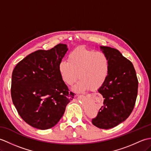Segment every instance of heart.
<instances>
[{"label": "heart", "mask_w": 151, "mask_h": 151, "mask_svg": "<svg viewBox=\"0 0 151 151\" xmlns=\"http://www.w3.org/2000/svg\"><path fill=\"white\" fill-rule=\"evenodd\" d=\"M58 70L63 82L72 85L78 78L74 87L76 91L97 89L104 84L110 71L107 56L101 52L86 49H76L70 52L67 61L58 64Z\"/></svg>", "instance_id": "1"}]
</instances>
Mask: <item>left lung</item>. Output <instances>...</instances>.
<instances>
[{"mask_svg":"<svg viewBox=\"0 0 151 151\" xmlns=\"http://www.w3.org/2000/svg\"><path fill=\"white\" fill-rule=\"evenodd\" d=\"M110 63V71L98 91L104 102L92 123L102 129L117 126L130 116L135 106L138 81L133 64L118 50L101 47Z\"/></svg>","mask_w":151,"mask_h":151,"instance_id":"8db88e82","label":"left lung"}]
</instances>
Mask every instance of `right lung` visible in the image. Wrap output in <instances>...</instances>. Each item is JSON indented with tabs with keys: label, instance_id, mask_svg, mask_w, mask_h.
<instances>
[{
	"label": "right lung",
	"instance_id": "add662e5",
	"mask_svg": "<svg viewBox=\"0 0 151 151\" xmlns=\"http://www.w3.org/2000/svg\"><path fill=\"white\" fill-rule=\"evenodd\" d=\"M67 51L65 44L36 50L20 61L13 70V103L22 119L37 129L55 126L75 96L58 70Z\"/></svg>",
	"mask_w": 151,
	"mask_h": 151
}]
</instances>
